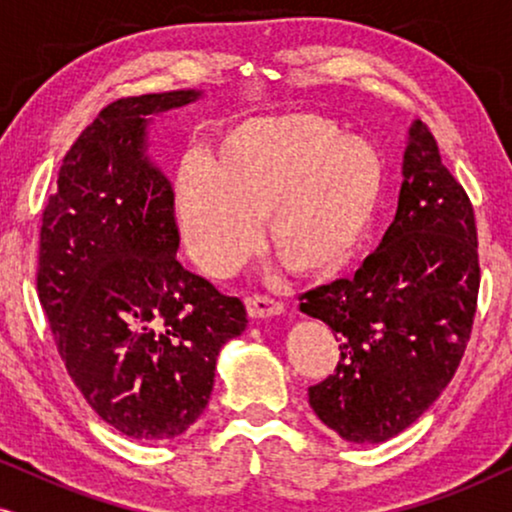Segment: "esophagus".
Returning <instances> with one entry per match:
<instances>
[{
    "instance_id": "esophagus-1",
    "label": "esophagus",
    "mask_w": 512,
    "mask_h": 512,
    "mask_svg": "<svg viewBox=\"0 0 512 512\" xmlns=\"http://www.w3.org/2000/svg\"><path fill=\"white\" fill-rule=\"evenodd\" d=\"M247 310L251 319H270L284 312V303H279V300L270 296H249Z\"/></svg>"
}]
</instances>
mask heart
I'll use <instances>...</instances> for the list:
<instances>
[{"mask_svg": "<svg viewBox=\"0 0 512 512\" xmlns=\"http://www.w3.org/2000/svg\"><path fill=\"white\" fill-rule=\"evenodd\" d=\"M384 191L368 139L331 118L293 111L240 121L214 151H191L174 172V216L188 256L209 275L240 268L258 230L300 275L345 268L366 240Z\"/></svg>", "mask_w": 512, "mask_h": 512, "instance_id": "b5f03b06", "label": "heart"}]
</instances>
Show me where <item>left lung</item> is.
<instances>
[{
  "mask_svg": "<svg viewBox=\"0 0 512 512\" xmlns=\"http://www.w3.org/2000/svg\"><path fill=\"white\" fill-rule=\"evenodd\" d=\"M473 205L424 123L408 130L394 221L354 279L300 296L340 340L310 405L349 443H384L429 410L457 373L478 305Z\"/></svg>",
  "mask_w": 512,
  "mask_h": 512,
  "instance_id": "8db88e82",
  "label": "left lung"
}]
</instances>
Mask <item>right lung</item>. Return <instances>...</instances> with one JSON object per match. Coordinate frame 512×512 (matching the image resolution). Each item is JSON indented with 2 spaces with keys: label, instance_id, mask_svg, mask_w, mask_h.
I'll return each instance as SVG.
<instances>
[{
  "label": "right lung",
  "instance_id": "add662e5",
  "mask_svg": "<svg viewBox=\"0 0 512 512\" xmlns=\"http://www.w3.org/2000/svg\"><path fill=\"white\" fill-rule=\"evenodd\" d=\"M202 90L123 97L60 165L41 223L37 289L90 408L135 440H170L207 408L216 356L247 328L242 300L177 261L174 191L151 163L153 116Z\"/></svg>",
  "mask_w": 512,
  "mask_h": 512
}]
</instances>
